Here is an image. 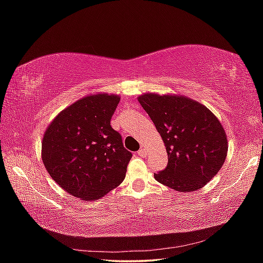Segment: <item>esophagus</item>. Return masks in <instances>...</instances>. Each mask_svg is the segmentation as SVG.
Instances as JSON below:
<instances>
[{
  "instance_id": "1",
  "label": "esophagus",
  "mask_w": 263,
  "mask_h": 263,
  "mask_svg": "<svg viewBox=\"0 0 263 263\" xmlns=\"http://www.w3.org/2000/svg\"><path fill=\"white\" fill-rule=\"evenodd\" d=\"M138 156H140V157H146V156H147V150H146L144 147H141V148L138 150Z\"/></svg>"
}]
</instances>
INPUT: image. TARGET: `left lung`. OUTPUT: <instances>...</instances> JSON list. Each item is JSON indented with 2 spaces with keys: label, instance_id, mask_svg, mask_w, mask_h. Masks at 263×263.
Returning a JSON list of instances; mask_svg holds the SVG:
<instances>
[{
  "label": "left lung",
  "instance_id": "obj_1",
  "mask_svg": "<svg viewBox=\"0 0 263 263\" xmlns=\"http://www.w3.org/2000/svg\"><path fill=\"white\" fill-rule=\"evenodd\" d=\"M168 153L155 179L180 192L201 189L216 176L227 156V137L211 110L191 99L147 93L138 98Z\"/></svg>",
  "mask_w": 263,
  "mask_h": 263
}]
</instances>
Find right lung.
Wrapping results in <instances>:
<instances>
[{
	"label": "right lung",
	"instance_id": "right-lung-1",
	"mask_svg": "<svg viewBox=\"0 0 263 263\" xmlns=\"http://www.w3.org/2000/svg\"><path fill=\"white\" fill-rule=\"evenodd\" d=\"M119 97H85L55 117L42 142V157L50 177L71 195L99 200L125 179L132 153L110 119Z\"/></svg>",
	"mask_w": 263,
	"mask_h": 263
}]
</instances>
